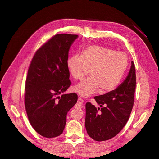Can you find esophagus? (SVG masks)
Segmentation results:
<instances>
[{
  "label": "esophagus",
  "instance_id": "esophagus-1",
  "mask_svg": "<svg viewBox=\"0 0 159 159\" xmlns=\"http://www.w3.org/2000/svg\"><path fill=\"white\" fill-rule=\"evenodd\" d=\"M84 103V100L81 98H78V101H77V104L79 105H81Z\"/></svg>",
  "mask_w": 159,
  "mask_h": 159
}]
</instances>
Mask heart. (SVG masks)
<instances>
[{
  "instance_id": "heart-1",
  "label": "heart",
  "mask_w": 159,
  "mask_h": 159,
  "mask_svg": "<svg viewBox=\"0 0 159 159\" xmlns=\"http://www.w3.org/2000/svg\"><path fill=\"white\" fill-rule=\"evenodd\" d=\"M128 62L127 56L124 52L90 46L82 50L80 56L69 57L66 64L71 75L75 79H82L91 72V75L74 88L80 96L88 97L99 89L100 93H105L116 88L122 79Z\"/></svg>"
}]
</instances>
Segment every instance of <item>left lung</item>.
Here are the masks:
<instances>
[{
  "instance_id": "1",
  "label": "left lung",
  "mask_w": 159,
  "mask_h": 159,
  "mask_svg": "<svg viewBox=\"0 0 159 159\" xmlns=\"http://www.w3.org/2000/svg\"><path fill=\"white\" fill-rule=\"evenodd\" d=\"M136 83L135 66L132 61L129 74L120 85L115 90L94 98L100 108L86 103L85 126L91 138L103 141L120 133L133 107Z\"/></svg>"
}]
</instances>
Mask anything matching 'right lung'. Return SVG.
<instances>
[{"label": "right lung", "instance_id": "obj_1", "mask_svg": "<svg viewBox=\"0 0 159 159\" xmlns=\"http://www.w3.org/2000/svg\"><path fill=\"white\" fill-rule=\"evenodd\" d=\"M77 35L57 34L35 53L25 82V105L28 120L40 135H61L66 114L77 103L76 93L59 95L71 85L67 67L68 51Z\"/></svg>", "mask_w": 159, "mask_h": 159}]
</instances>
